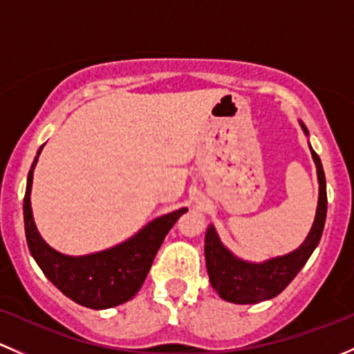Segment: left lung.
<instances>
[{
	"instance_id": "1",
	"label": "left lung",
	"mask_w": 354,
	"mask_h": 354,
	"mask_svg": "<svg viewBox=\"0 0 354 354\" xmlns=\"http://www.w3.org/2000/svg\"><path fill=\"white\" fill-rule=\"evenodd\" d=\"M300 126L308 136L305 124L300 122ZM310 151L317 167V178H319V204H317L312 230L297 250L286 254V256L272 257L269 261L256 264V262H247L233 256L218 239V233L213 225H209V228L206 230V239H204L206 269L209 274L211 286L223 300L247 305L274 298L293 281L295 276L301 271L305 262L319 245L327 214L326 176H324L319 155L312 150V147Z\"/></svg>"
}]
</instances>
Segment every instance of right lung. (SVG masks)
<instances>
[{"instance_id": "1", "label": "right lung", "mask_w": 354, "mask_h": 354, "mask_svg": "<svg viewBox=\"0 0 354 354\" xmlns=\"http://www.w3.org/2000/svg\"><path fill=\"white\" fill-rule=\"evenodd\" d=\"M42 148L44 145L39 148L37 156L30 167L24 198V221L28 250L47 279L68 298L83 307L102 310L118 307L131 300L143 286L163 239L178 218L187 211V207H180L174 213L156 218L143 230L112 249L80 257L64 256L44 242L32 216V177Z\"/></svg>"}]
</instances>
